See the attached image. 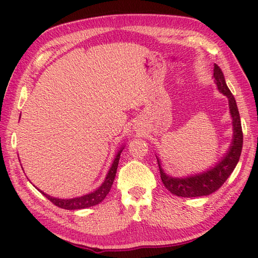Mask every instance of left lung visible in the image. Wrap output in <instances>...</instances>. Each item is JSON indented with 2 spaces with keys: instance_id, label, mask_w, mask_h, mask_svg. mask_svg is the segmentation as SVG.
Instances as JSON below:
<instances>
[{
  "instance_id": "left-lung-1",
  "label": "left lung",
  "mask_w": 258,
  "mask_h": 258,
  "mask_svg": "<svg viewBox=\"0 0 258 258\" xmlns=\"http://www.w3.org/2000/svg\"><path fill=\"white\" fill-rule=\"evenodd\" d=\"M214 82L217 91L227 97L229 114L232 117L233 138L225 154L212 166L200 173L188 174L185 176H173L162 167L161 158L156 155L161 178L164 186L172 194L179 197H199L210 195L217 190L229 177L239 161L243 147V132L236 101L226 85L225 78L220 67L214 64Z\"/></svg>"
}]
</instances>
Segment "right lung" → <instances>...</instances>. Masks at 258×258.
Returning a JSON list of instances; mask_svg holds the SVG:
<instances>
[{
	"label": "right lung",
	"instance_id": "add662e5",
	"mask_svg": "<svg viewBox=\"0 0 258 258\" xmlns=\"http://www.w3.org/2000/svg\"><path fill=\"white\" fill-rule=\"evenodd\" d=\"M20 117H21V115H20ZM124 147H125V145L123 144L119 147V150L116 152V154H115V156H114V160L111 164V167L108 168L106 176H105V178H104L102 184L94 190L90 191V193L82 195V196H76V197H73V199H58V197L51 196V195L44 193L43 190L38 189L37 187L36 188L40 190L47 200H50L54 205L64 208V210H70V211L83 210V208H87V207L95 206L97 204H100V203L104 199H105L106 195L108 194V191L111 190L114 178H115V176H116V171H117L120 153H122V151L124 150Z\"/></svg>",
	"mask_w": 258,
	"mask_h": 258
}]
</instances>
